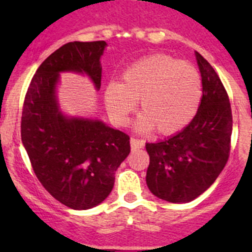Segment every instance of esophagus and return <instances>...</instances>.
Here are the masks:
<instances>
[{"label":"esophagus","mask_w":252,"mask_h":252,"mask_svg":"<svg viewBox=\"0 0 252 252\" xmlns=\"http://www.w3.org/2000/svg\"><path fill=\"white\" fill-rule=\"evenodd\" d=\"M130 146L133 150L141 149V147L144 146V141L139 140V139H135V138H131L130 139Z\"/></svg>","instance_id":"34e87169"}]
</instances>
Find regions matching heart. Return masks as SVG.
<instances>
[{"label": "heart", "instance_id": "1", "mask_svg": "<svg viewBox=\"0 0 252 252\" xmlns=\"http://www.w3.org/2000/svg\"><path fill=\"white\" fill-rule=\"evenodd\" d=\"M103 98L111 119L126 126L139 98L140 130L156 128L162 135L184 129L202 100V79L196 67L167 55H152L129 64L122 81L106 84Z\"/></svg>", "mask_w": 252, "mask_h": 252}]
</instances>
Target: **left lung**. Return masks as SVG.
Wrapping results in <instances>:
<instances>
[{
  "instance_id": "obj_1",
  "label": "left lung",
  "mask_w": 252,
  "mask_h": 252,
  "mask_svg": "<svg viewBox=\"0 0 252 252\" xmlns=\"http://www.w3.org/2000/svg\"><path fill=\"white\" fill-rule=\"evenodd\" d=\"M202 100L195 118L174 136L146 144V183L155 196L180 204L215 183L229 158L233 117L227 90L212 65L196 52Z\"/></svg>"
}]
</instances>
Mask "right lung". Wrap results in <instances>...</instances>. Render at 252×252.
<instances>
[{"instance_id":"right-lung-1","label":"right lung","mask_w":252,"mask_h":252,"mask_svg":"<svg viewBox=\"0 0 252 252\" xmlns=\"http://www.w3.org/2000/svg\"><path fill=\"white\" fill-rule=\"evenodd\" d=\"M105 41H73L40 64L25 94L22 141L42 187L73 210L97 206L110 195L114 174L130 152L129 135L100 121L65 118L55 89L60 72L86 73L100 89Z\"/></svg>"}]
</instances>
